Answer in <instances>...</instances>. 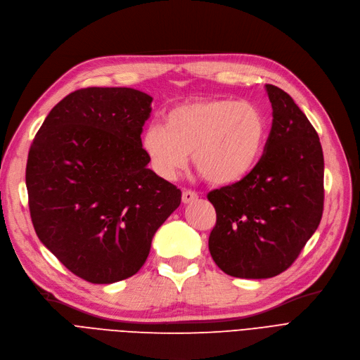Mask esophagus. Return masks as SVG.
<instances>
[{
    "instance_id": "34e87169",
    "label": "esophagus",
    "mask_w": 360,
    "mask_h": 360,
    "mask_svg": "<svg viewBox=\"0 0 360 360\" xmlns=\"http://www.w3.org/2000/svg\"><path fill=\"white\" fill-rule=\"evenodd\" d=\"M181 199H183V202H184V204L193 202V200H196V199H198V193H196L195 191H189V189H186V191H183Z\"/></svg>"
}]
</instances>
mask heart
Masks as SVG:
<instances>
[{"instance_id":"heart-1","label":"heart","mask_w":360,"mask_h":360,"mask_svg":"<svg viewBox=\"0 0 360 360\" xmlns=\"http://www.w3.org/2000/svg\"><path fill=\"white\" fill-rule=\"evenodd\" d=\"M267 122L262 109L229 98L184 102L165 113V125L150 124L141 146L158 174L172 179L188 164L211 184L245 177L260 160Z\"/></svg>"}]
</instances>
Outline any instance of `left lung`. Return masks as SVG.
Instances as JSON below:
<instances>
[{
    "label": "left lung",
    "instance_id": "left-lung-1",
    "mask_svg": "<svg viewBox=\"0 0 360 360\" xmlns=\"http://www.w3.org/2000/svg\"><path fill=\"white\" fill-rule=\"evenodd\" d=\"M271 130L245 177L211 191L215 208L208 248L235 278L264 279L297 260L323 212V152L319 136L292 97L266 84Z\"/></svg>",
    "mask_w": 360,
    "mask_h": 360
}]
</instances>
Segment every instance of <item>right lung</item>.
Returning <instances> with one entry per match:
<instances>
[{
    "label": "right lung",
    "mask_w": 360,
    "mask_h": 360,
    "mask_svg": "<svg viewBox=\"0 0 360 360\" xmlns=\"http://www.w3.org/2000/svg\"><path fill=\"white\" fill-rule=\"evenodd\" d=\"M150 103L134 89L77 90L50 110L27 155L35 232L87 282L136 275L155 232L180 205L181 191L148 168L141 146Z\"/></svg>",
    "instance_id": "add662e5"
}]
</instances>
